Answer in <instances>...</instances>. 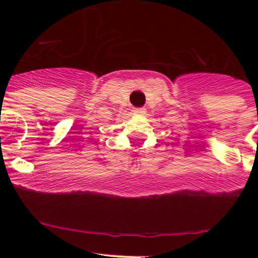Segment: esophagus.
I'll return each mask as SVG.
<instances>
[{"instance_id": "obj_1", "label": "esophagus", "mask_w": 258, "mask_h": 258, "mask_svg": "<svg viewBox=\"0 0 258 258\" xmlns=\"http://www.w3.org/2000/svg\"><path fill=\"white\" fill-rule=\"evenodd\" d=\"M132 112H134L135 114H144L145 113V108H142V107L134 108V110H132Z\"/></svg>"}]
</instances>
